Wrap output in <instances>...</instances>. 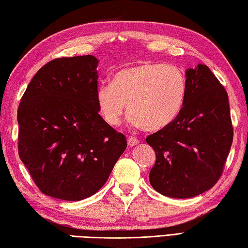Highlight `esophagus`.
I'll use <instances>...</instances> for the list:
<instances>
[{
    "instance_id": "obj_1",
    "label": "esophagus",
    "mask_w": 248,
    "mask_h": 248,
    "mask_svg": "<svg viewBox=\"0 0 248 248\" xmlns=\"http://www.w3.org/2000/svg\"><path fill=\"white\" fill-rule=\"evenodd\" d=\"M127 140H128V145H129L130 147H133V146L138 145V144L140 143L139 140H138V139H135L134 136H129Z\"/></svg>"
}]
</instances>
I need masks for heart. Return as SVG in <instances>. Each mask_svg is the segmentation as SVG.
Here are the masks:
<instances>
[{
	"label": "heart",
	"instance_id": "obj_1",
	"mask_svg": "<svg viewBox=\"0 0 248 248\" xmlns=\"http://www.w3.org/2000/svg\"><path fill=\"white\" fill-rule=\"evenodd\" d=\"M187 93L186 73L159 62H141L124 68L96 92V102L105 123L115 127L125 108L129 123L149 132L165 129L181 113Z\"/></svg>",
	"mask_w": 248,
	"mask_h": 248
}]
</instances>
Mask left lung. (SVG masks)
<instances>
[{
	"mask_svg": "<svg viewBox=\"0 0 248 248\" xmlns=\"http://www.w3.org/2000/svg\"><path fill=\"white\" fill-rule=\"evenodd\" d=\"M186 75L181 113L146 139L156 155L150 184L171 198H191L211 188L222 176L233 140L228 94L217 78L202 64Z\"/></svg>",
	"mask_w": 248,
	"mask_h": 248,
	"instance_id": "8db88e82",
	"label": "left lung"
}]
</instances>
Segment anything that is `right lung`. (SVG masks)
<instances>
[{
    "instance_id": "add662e5",
    "label": "right lung",
    "mask_w": 248,
    "mask_h": 248,
    "mask_svg": "<svg viewBox=\"0 0 248 248\" xmlns=\"http://www.w3.org/2000/svg\"><path fill=\"white\" fill-rule=\"evenodd\" d=\"M97 67L93 55L55 59L40 68L21 98L19 156L48 196L91 197L127 148L125 136L99 114Z\"/></svg>"
}]
</instances>
